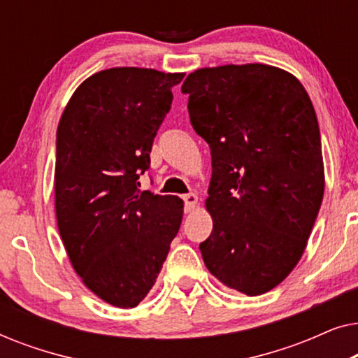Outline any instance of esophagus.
Here are the masks:
<instances>
[{"label":"esophagus","instance_id":"esophagus-1","mask_svg":"<svg viewBox=\"0 0 358 358\" xmlns=\"http://www.w3.org/2000/svg\"><path fill=\"white\" fill-rule=\"evenodd\" d=\"M184 202H185V212H190V210H194L195 207H197V203H199L197 194H194V192L185 194L184 195Z\"/></svg>","mask_w":358,"mask_h":358}]
</instances>
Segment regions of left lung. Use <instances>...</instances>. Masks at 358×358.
<instances>
[{
  "instance_id": "8db88e82",
  "label": "left lung",
  "mask_w": 358,
  "mask_h": 358,
  "mask_svg": "<svg viewBox=\"0 0 358 358\" xmlns=\"http://www.w3.org/2000/svg\"><path fill=\"white\" fill-rule=\"evenodd\" d=\"M180 90L212 150L203 262L224 287L262 295L300 262L324 195L315 107L296 76L264 63L200 68Z\"/></svg>"
}]
</instances>
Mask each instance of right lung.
I'll use <instances>...</instances> for the list:
<instances>
[{"mask_svg": "<svg viewBox=\"0 0 358 358\" xmlns=\"http://www.w3.org/2000/svg\"><path fill=\"white\" fill-rule=\"evenodd\" d=\"M185 73L115 66L86 78L57 129L55 215L81 282L102 301L134 308L158 278L184 200L138 189L171 87Z\"/></svg>", "mask_w": 358, "mask_h": 358, "instance_id": "obj_1", "label": "right lung"}]
</instances>
